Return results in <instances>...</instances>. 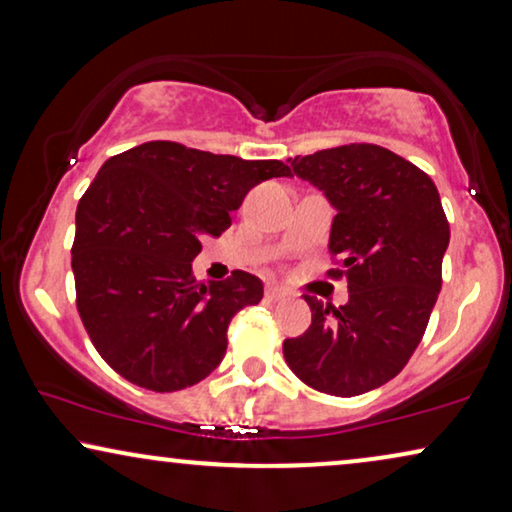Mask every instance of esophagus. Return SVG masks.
Here are the masks:
<instances>
[{
    "label": "esophagus",
    "mask_w": 512,
    "mask_h": 512,
    "mask_svg": "<svg viewBox=\"0 0 512 512\" xmlns=\"http://www.w3.org/2000/svg\"><path fill=\"white\" fill-rule=\"evenodd\" d=\"M264 297H266V301H273V304H276V301H283L285 299V292L278 290V287H266Z\"/></svg>",
    "instance_id": "1"
}]
</instances>
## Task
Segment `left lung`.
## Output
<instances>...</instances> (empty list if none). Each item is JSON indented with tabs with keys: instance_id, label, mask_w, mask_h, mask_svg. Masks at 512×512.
I'll return each instance as SVG.
<instances>
[{
	"instance_id": "obj_1",
	"label": "left lung",
	"mask_w": 512,
	"mask_h": 512,
	"mask_svg": "<svg viewBox=\"0 0 512 512\" xmlns=\"http://www.w3.org/2000/svg\"><path fill=\"white\" fill-rule=\"evenodd\" d=\"M290 162L336 208L329 253L341 269L329 276L348 278L350 297L334 308L306 294L311 327L285 338L283 355L313 390L357 397L397 376L422 341L450 225L434 181L383 146L350 143Z\"/></svg>"
}]
</instances>
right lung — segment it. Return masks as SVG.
<instances>
[{
    "label": "right lung",
    "mask_w": 512,
    "mask_h": 512,
    "mask_svg": "<svg viewBox=\"0 0 512 512\" xmlns=\"http://www.w3.org/2000/svg\"><path fill=\"white\" fill-rule=\"evenodd\" d=\"M290 176L278 160H241L148 141L113 155L76 208L71 269L92 345L115 373L153 392L197 385L227 352V327L259 304L262 280L232 271L199 283L192 259L220 236L255 185Z\"/></svg>",
    "instance_id": "add662e5"
}]
</instances>
